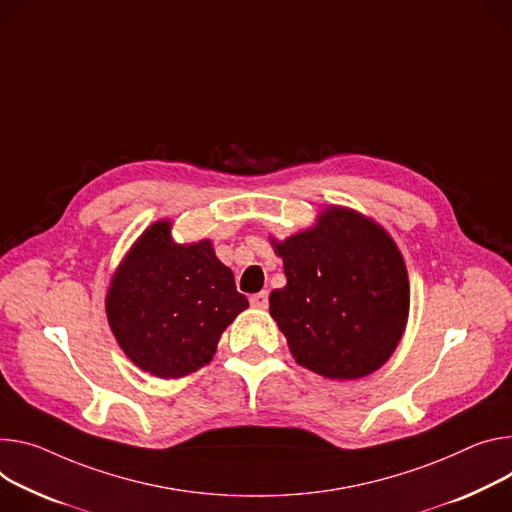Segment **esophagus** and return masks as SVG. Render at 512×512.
Wrapping results in <instances>:
<instances>
[{"instance_id":"obj_1","label":"esophagus","mask_w":512,"mask_h":512,"mask_svg":"<svg viewBox=\"0 0 512 512\" xmlns=\"http://www.w3.org/2000/svg\"><path fill=\"white\" fill-rule=\"evenodd\" d=\"M267 304H269L267 292H259V294H253V296H251V306H253V308H267Z\"/></svg>"}]
</instances>
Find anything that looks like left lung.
<instances>
[{
  "label": "left lung",
  "mask_w": 512,
  "mask_h": 512,
  "mask_svg": "<svg viewBox=\"0 0 512 512\" xmlns=\"http://www.w3.org/2000/svg\"><path fill=\"white\" fill-rule=\"evenodd\" d=\"M288 284L269 314L296 361L329 380L380 369L398 347L410 306L404 259L388 232L341 206L286 241L271 239Z\"/></svg>",
  "instance_id": "1"
}]
</instances>
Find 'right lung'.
Segmentation results:
<instances>
[{
    "instance_id": "1",
    "label": "right lung",
    "mask_w": 512,
    "mask_h": 512,
    "mask_svg": "<svg viewBox=\"0 0 512 512\" xmlns=\"http://www.w3.org/2000/svg\"><path fill=\"white\" fill-rule=\"evenodd\" d=\"M249 306L212 241L177 245L171 222L151 224L118 265L106 296L110 329L128 359L169 380L206 365Z\"/></svg>"
}]
</instances>
